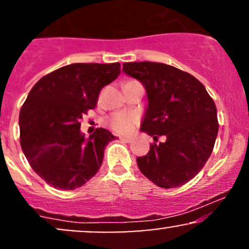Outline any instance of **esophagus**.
I'll list each match as a JSON object with an SVG mask.
<instances>
[{
  "label": "esophagus",
  "instance_id": "1",
  "mask_svg": "<svg viewBox=\"0 0 249 249\" xmlns=\"http://www.w3.org/2000/svg\"><path fill=\"white\" fill-rule=\"evenodd\" d=\"M121 141L124 142H132L133 139L132 138H121Z\"/></svg>",
  "mask_w": 249,
  "mask_h": 249
}]
</instances>
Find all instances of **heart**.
Instances as JSON below:
<instances>
[{
    "label": "heart",
    "mask_w": 249,
    "mask_h": 249,
    "mask_svg": "<svg viewBox=\"0 0 249 249\" xmlns=\"http://www.w3.org/2000/svg\"><path fill=\"white\" fill-rule=\"evenodd\" d=\"M138 123V116L130 112H118L110 117L108 125L118 133H128Z\"/></svg>",
    "instance_id": "1"
}]
</instances>
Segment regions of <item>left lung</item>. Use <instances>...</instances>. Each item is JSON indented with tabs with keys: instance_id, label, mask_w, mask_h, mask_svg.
Here are the masks:
<instances>
[{
	"instance_id": "obj_1",
	"label": "left lung",
	"mask_w": 249,
	"mask_h": 249,
	"mask_svg": "<svg viewBox=\"0 0 249 249\" xmlns=\"http://www.w3.org/2000/svg\"><path fill=\"white\" fill-rule=\"evenodd\" d=\"M123 71L146 89L141 130L154 141L166 138L137 158L139 170L159 187L186 184L201 171L215 144L219 123L213 99L196 77L172 65L124 63Z\"/></svg>"
}]
</instances>
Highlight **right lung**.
I'll return each instance as SVG.
<instances>
[{"instance_id":"1","label":"right lung","mask_w":249,"mask_h":249,"mask_svg":"<svg viewBox=\"0 0 249 249\" xmlns=\"http://www.w3.org/2000/svg\"><path fill=\"white\" fill-rule=\"evenodd\" d=\"M121 73L119 63H73L42 77L19 111V142L31 168L58 190L83 186L98 172L116 137L96 128L85 139L81 119Z\"/></svg>"}]
</instances>
